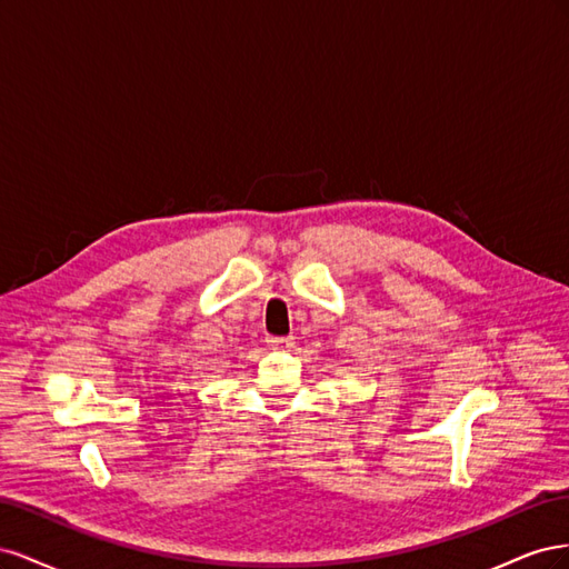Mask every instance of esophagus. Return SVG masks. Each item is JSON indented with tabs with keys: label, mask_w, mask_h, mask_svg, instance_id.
Returning <instances> with one entry per match:
<instances>
[{
	"label": "esophagus",
	"mask_w": 569,
	"mask_h": 569,
	"mask_svg": "<svg viewBox=\"0 0 569 569\" xmlns=\"http://www.w3.org/2000/svg\"><path fill=\"white\" fill-rule=\"evenodd\" d=\"M268 347L278 351H289L295 347V337H268Z\"/></svg>",
	"instance_id": "esophagus-1"
}]
</instances>
